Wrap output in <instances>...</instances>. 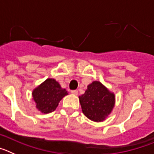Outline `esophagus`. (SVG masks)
<instances>
[{
  "label": "esophagus",
  "instance_id": "1",
  "mask_svg": "<svg viewBox=\"0 0 154 154\" xmlns=\"http://www.w3.org/2000/svg\"><path fill=\"white\" fill-rule=\"evenodd\" d=\"M71 94L74 95H77L78 94V91H71Z\"/></svg>",
  "mask_w": 154,
  "mask_h": 154
}]
</instances>
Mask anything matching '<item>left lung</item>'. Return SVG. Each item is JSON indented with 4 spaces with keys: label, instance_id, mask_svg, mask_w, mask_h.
<instances>
[{
    "label": "left lung",
    "instance_id": "left-lung-1",
    "mask_svg": "<svg viewBox=\"0 0 154 154\" xmlns=\"http://www.w3.org/2000/svg\"><path fill=\"white\" fill-rule=\"evenodd\" d=\"M82 112L94 122H102L111 113L116 103L114 93L100 81L87 85L84 94L79 97Z\"/></svg>",
    "mask_w": 154,
    "mask_h": 154
}]
</instances>
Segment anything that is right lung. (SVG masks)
Wrapping results in <instances>:
<instances>
[{"mask_svg":"<svg viewBox=\"0 0 154 154\" xmlns=\"http://www.w3.org/2000/svg\"><path fill=\"white\" fill-rule=\"evenodd\" d=\"M67 94L56 80L48 78L33 90L32 100L37 110L47 114L54 111L59 102Z\"/></svg>","mask_w":154,"mask_h":154,"instance_id":"obj_1","label":"right lung"}]
</instances>
